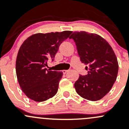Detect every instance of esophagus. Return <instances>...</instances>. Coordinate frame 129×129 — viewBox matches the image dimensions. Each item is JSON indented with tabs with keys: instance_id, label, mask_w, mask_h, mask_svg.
I'll use <instances>...</instances> for the list:
<instances>
[{
	"instance_id": "34e87169",
	"label": "esophagus",
	"mask_w": 129,
	"mask_h": 129,
	"mask_svg": "<svg viewBox=\"0 0 129 129\" xmlns=\"http://www.w3.org/2000/svg\"><path fill=\"white\" fill-rule=\"evenodd\" d=\"M67 72H68V70H63V71H62V72H63V74H66Z\"/></svg>"
}]
</instances>
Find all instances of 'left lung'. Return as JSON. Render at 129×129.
<instances>
[{"label": "left lung", "mask_w": 129, "mask_h": 129, "mask_svg": "<svg viewBox=\"0 0 129 129\" xmlns=\"http://www.w3.org/2000/svg\"><path fill=\"white\" fill-rule=\"evenodd\" d=\"M73 39L81 62L87 65V74L80 75L74 84L77 93L90 101L103 98L117 79L118 63L109 43L98 35L86 31L74 32Z\"/></svg>", "instance_id": "1"}]
</instances>
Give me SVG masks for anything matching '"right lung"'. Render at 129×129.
<instances>
[{
	"label": "right lung",
	"mask_w": 129,
	"mask_h": 129,
	"mask_svg": "<svg viewBox=\"0 0 129 129\" xmlns=\"http://www.w3.org/2000/svg\"><path fill=\"white\" fill-rule=\"evenodd\" d=\"M72 33H37L21 46L16 58V75L21 89L29 98L42 102L56 94L63 72L48 70L47 62L53 61L60 44Z\"/></svg>",
	"instance_id": "1"
}]
</instances>
